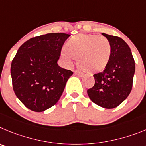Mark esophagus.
I'll use <instances>...</instances> for the list:
<instances>
[{"mask_svg":"<svg viewBox=\"0 0 146 146\" xmlns=\"http://www.w3.org/2000/svg\"><path fill=\"white\" fill-rule=\"evenodd\" d=\"M74 73H75V75H77V76H83L84 75V73H82V72L78 71V70H75Z\"/></svg>","mask_w":146,"mask_h":146,"instance_id":"esophagus-1","label":"esophagus"}]
</instances>
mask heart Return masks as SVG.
<instances>
[{"label": "heart", "instance_id": "1", "mask_svg": "<svg viewBox=\"0 0 146 146\" xmlns=\"http://www.w3.org/2000/svg\"><path fill=\"white\" fill-rule=\"evenodd\" d=\"M111 53V44L104 36L94 34H78L72 37L62 50V56L68 62L77 58L78 65L86 72L103 70Z\"/></svg>", "mask_w": 146, "mask_h": 146}]
</instances>
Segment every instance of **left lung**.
<instances>
[{"mask_svg":"<svg viewBox=\"0 0 146 146\" xmlns=\"http://www.w3.org/2000/svg\"><path fill=\"white\" fill-rule=\"evenodd\" d=\"M111 44L110 60L102 72L94 75L95 84L87 90L89 98L104 108L117 107L132 87L135 64L131 49L121 38L102 33Z\"/></svg>","mask_w":146,"mask_h":146,"instance_id":"obj_1","label":"left lung"}]
</instances>
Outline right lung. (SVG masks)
Masks as SVG:
<instances>
[{
    "mask_svg": "<svg viewBox=\"0 0 146 146\" xmlns=\"http://www.w3.org/2000/svg\"><path fill=\"white\" fill-rule=\"evenodd\" d=\"M70 35L48 33L25 42L11 66L14 93L28 109L43 112L60 100L71 70L57 64L62 47Z\"/></svg>",
    "mask_w": 146,
    "mask_h": 146,
    "instance_id": "right-lung-1",
    "label": "right lung"
}]
</instances>
